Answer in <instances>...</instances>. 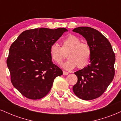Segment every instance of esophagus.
Wrapping results in <instances>:
<instances>
[{
  "mask_svg": "<svg viewBox=\"0 0 121 121\" xmlns=\"http://www.w3.org/2000/svg\"><path fill=\"white\" fill-rule=\"evenodd\" d=\"M68 74H69L68 72H65V71H63V74L65 75V76H66V75H68Z\"/></svg>",
  "mask_w": 121,
  "mask_h": 121,
  "instance_id": "34e87169",
  "label": "esophagus"
}]
</instances>
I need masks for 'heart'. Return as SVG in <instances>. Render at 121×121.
Instances as JSON below:
<instances>
[{"label":"heart","mask_w":121,"mask_h":121,"mask_svg":"<svg viewBox=\"0 0 121 121\" xmlns=\"http://www.w3.org/2000/svg\"><path fill=\"white\" fill-rule=\"evenodd\" d=\"M81 39L74 35H69L62 41L61 47L53 44L49 48V54L54 62L60 64L66 57L69 60L62 65L66 69L71 70L77 66L81 69L90 64L91 57V47L86 43L81 42Z\"/></svg>","instance_id":"heart-1"}]
</instances>
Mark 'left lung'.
Segmentation results:
<instances>
[{
	"label": "left lung",
	"instance_id": "obj_1",
	"mask_svg": "<svg viewBox=\"0 0 121 121\" xmlns=\"http://www.w3.org/2000/svg\"><path fill=\"white\" fill-rule=\"evenodd\" d=\"M73 31L81 35L91 47V64L76 72L77 82L73 91L77 97L91 100L102 95L113 81L116 56L108 39L93 28L80 27Z\"/></svg>",
	"mask_w": 121,
	"mask_h": 121
}]
</instances>
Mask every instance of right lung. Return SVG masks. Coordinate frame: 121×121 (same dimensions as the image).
Here are the masks:
<instances>
[{
  "label": "right lung",
  "instance_id": "add662e5",
  "mask_svg": "<svg viewBox=\"0 0 121 121\" xmlns=\"http://www.w3.org/2000/svg\"><path fill=\"white\" fill-rule=\"evenodd\" d=\"M66 31L64 28L26 30L11 44L7 59L11 81L24 97L43 98L49 92L55 78L63 74L52 61L49 48Z\"/></svg>",
  "mask_w": 121,
  "mask_h": 121
}]
</instances>
